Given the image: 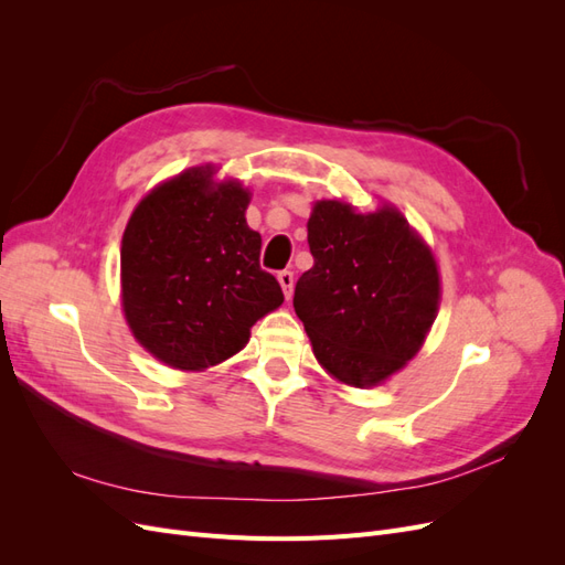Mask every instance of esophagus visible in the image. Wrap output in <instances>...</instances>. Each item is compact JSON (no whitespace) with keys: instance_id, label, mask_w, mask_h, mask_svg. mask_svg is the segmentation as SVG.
I'll return each mask as SVG.
<instances>
[{"instance_id":"obj_1","label":"esophagus","mask_w":565,"mask_h":565,"mask_svg":"<svg viewBox=\"0 0 565 565\" xmlns=\"http://www.w3.org/2000/svg\"><path fill=\"white\" fill-rule=\"evenodd\" d=\"M278 282H280V287H282L285 299L292 297V287H295V273H292V270H280V273H278Z\"/></svg>"}]
</instances>
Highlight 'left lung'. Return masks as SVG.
Listing matches in <instances>:
<instances>
[{"label":"left lung","mask_w":565,"mask_h":565,"mask_svg":"<svg viewBox=\"0 0 565 565\" xmlns=\"http://www.w3.org/2000/svg\"><path fill=\"white\" fill-rule=\"evenodd\" d=\"M306 228L313 268L297 280L295 311L318 363L349 386H377L417 355L436 320L434 254L391 204L355 212L320 200Z\"/></svg>","instance_id":"obj_1"}]
</instances>
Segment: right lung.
<instances>
[{"label":"right lung","instance_id":"add662e5","mask_svg":"<svg viewBox=\"0 0 565 565\" xmlns=\"http://www.w3.org/2000/svg\"><path fill=\"white\" fill-rule=\"evenodd\" d=\"M191 167L136 204L122 235V309L139 344L169 367L200 372L249 341L252 324L282 303L259 266L247 226L249 191Z\"/></svg>","mask_w":565,"mask_h":565}]
</instances>
